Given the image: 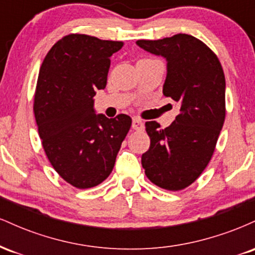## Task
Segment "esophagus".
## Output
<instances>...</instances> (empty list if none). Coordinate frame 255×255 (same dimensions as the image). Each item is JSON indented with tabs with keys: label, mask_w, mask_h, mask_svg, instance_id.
<instances>
[{
	"label": "esophagus",
	"mask_w": 255,
	"mask_h": 255,
	"mask_svg": "<svg viewBox=\"0 0 255 255\" xmlns=\"http://www.w3.org/2000/svg\"><path fill=\"white\" fill-rule=\"evenodd\" d=\"M131 127H133V129L135 130H142L144 129V124H142V121L140 119H133V124H131Z\"/></svg>",
	"instance_id": "1"
}]
</instances>
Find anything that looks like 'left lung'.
Segmentation results:
<instances>
[{
  "label": "left lung",
  "mask_w": 255,
  "mask_h": 255,
  "mask_svg": "<svg viewBox=\"0 0 255 255\" xmlns=\"http://www.w3.org/2000/svg\"><path fill=\"white\" fill-rule=\"evenodd\" d=\"M140 48L168 61L163 95L180 105L171 126L146 122L150 148L141 156L148 180L166 191L187 188L211 160L225 120V77L219 58L191 34L140 39Z\"/></svg>",
  "instance_id": "1"
}]
</instances>
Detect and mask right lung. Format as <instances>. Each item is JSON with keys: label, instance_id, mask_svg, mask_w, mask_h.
Here are the masks:
<instances>
[{"label": "right lung", "instance_id": "obj_1", "mask_svg": "<svg viewBox=\"0 0 255 255\" xmlns=\"http://www.w3.org/2000/svg\"><path fill=\"white\" fill-rule=\"evenodd\" d=\"M124 42L71 33L44 58L34 92L33 113L52 168L79 189L98 186L113 171L131 119L96 115L93 96L107 86L110 56Z\"/></svg>", "mask_w": 255, "mask_h": 255}]
</instances>
